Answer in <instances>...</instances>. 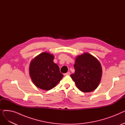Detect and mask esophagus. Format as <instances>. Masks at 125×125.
<instances>
[{
	"instance_id": "34e87169",
	"label": "esophagus",
	"mask_w": 125,
	"mask_h": 125,
	"mask_svg": "<svg viewBox=\"0 0 125 125\" xmlns=\"http://www.w3.org/2000/svg\"><path fill=\"white\" fill-rule=\"evenodd\" d=\"M64 75H70V73H69V72H67V73H65Z\"/></svg>"
}]
</instances>
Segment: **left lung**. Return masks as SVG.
<instances>
[{
  "label": "left lung",
  "instance_id": "1",
  "mask_svg": "<svg viewBox=\"0 0 125 125\" xmlns=\"http://www.w3.org/2000/svg\"><path fill=\"white\" fill-rule=\"evenodd\" d=\"M74 67L75 73L70 76L80 91L84 93L90 92L98 87L102 70L101 65L96 58L84 52L75 58Z\"/></svg>",
  "mask_w": 125,
  "mask_h": 125
}]
</instances>
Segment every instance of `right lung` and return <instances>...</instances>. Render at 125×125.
Segmentation results:
<instances>
[{
	"mask_svg": "<svg viewBox=\"0 0 125 125\" xmlns=\"http://www.w3.org/2000/svg\"><path fill=\"white\" fill-rule=\"evenodd\" d=\"M54 56L43 52L31 60L29 65V74L31 80L37 88L50 90L62 80L63 75L58 65L53 61Z\"/></svg>",
	"mask_w": 125,
	"mask_h": 125,
	"instance_id": "add662e5",
	"label": "right lung"
}]
</instances>
